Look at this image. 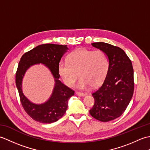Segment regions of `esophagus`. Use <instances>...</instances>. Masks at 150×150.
<instances>
[{"label":"esophagus","instance_id":"obj_1","mask_svg":"<svg viewBox=\"0 0 150 150\" xmlns=\"http://www.w3.org/2000/svg\"><path fill=\"white\" fill-rule=\"evenodd\" d=\"M76 95H79V96H81V97H83V96H84V95H85L84 93H82V92H79V91L76 92Z\"/></svg>","mask_w":150,"mask_h":150}]
</instances>
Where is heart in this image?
<instances>
[{"label": "heart", "instance_id": "b5f03b06", "mask_svg": "<svg viewBox=\"0 0 150 150\" xmlns=\"http://www.w3.org/2000/svg\"><path fill=\"white\" fill-rule=\"evenodd\" d=\"M109 69L110 60L103 51L86 48L73 50L69 54L68 61L62 60L58 66L59 74L64 83L71 87L79 76L77 87L81 89L89 85L98 86L106 78Z\"/></svg>", "mask_w": 150, "mask_h": 150}]
</instances>
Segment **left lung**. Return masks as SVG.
<instances>
[{"label":"left lung","instance_id":"left-lung-1","mask_svg":"<svg viewBox=\"0 0 150 150\" xmlns=\"http://www.w3.org/2000/svg\"><path fill=\"white\" fill-rule=\"evenodd\" d=\"M91 45L106 54L110 69L103 83L92 93L95 99L91 115L101 122L119 117L128 107L134 90L133 68L131 60L119 47L103 42Z\"/></svg>","mask_w":150,"mask_h":150}]
</instances>
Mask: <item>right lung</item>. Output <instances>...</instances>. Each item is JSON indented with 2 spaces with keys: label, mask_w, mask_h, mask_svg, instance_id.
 <instances>
[{
  "label": "right lung",
  "mask_w": 150,
  "mask_h": 150,
  "mask_svg": "<svg viewBox=\"0 0 150 150\" xmlns=\"http://www.w3.org/2000/svg\"><path fill=\"white\" fill-rule=\"evenodd\" d=\"M68 50L67 45L44 44L37 46L22 56L15 75V83L22 106L35 120L52 123L60 119L68 108L69 98L74 95L72 89L62 84L59 79L58 66L61 57ZM42 63L50 69L55 78L56 85L50 99L42 105H35L25 97L21 91V80L25 72L32 65Z\"/></svg>",
  "instance_id": "1"
}]
</instances>
